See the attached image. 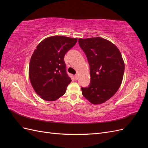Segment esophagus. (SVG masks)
I'll return each mask as SVG.
<instances>
[{
    "instance_id": "esophagus-1",
    "label": "esophagus",
    "mask_w": 148,
    "mask_h": 148,
    "mask_svg": "<svg viewBox=\"0 0 148 148\" xmlns=\"http://www.w3.org/2000/svg\"><path fill=\"white\" fill-rule=\"evenodd\" d=\"M75 79L76 80H77V79H78V75H75Z\"/></svg>"
}]
</instances>
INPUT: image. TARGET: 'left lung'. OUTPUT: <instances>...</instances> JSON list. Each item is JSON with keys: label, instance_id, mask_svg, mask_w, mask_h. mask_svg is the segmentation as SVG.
Here are the masks:
<instances>
[{"label": "left lung", "instance_id": "obj_1", "mask_svg": "<svg viewBox=\"0 0 148 148\" xmlns=\"http://www.w3.org/2000/svg\"><path fill=\"white\" fill-rule=\"evenodd\" d=\"M90 70L89 86L82 87L83 96L93 104L105 102L112 97L123 79L125 64L119 49L109 41L96 37L78 39Z\"/></svg>", "mask_w": 148, "mask_h": 148}]
</instances>
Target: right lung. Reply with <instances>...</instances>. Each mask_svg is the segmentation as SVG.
<instances>
[{"instance_id": "add662e5", "label": "right lung", "mask_w": 148, "mask_h": 148, "mask_svg": "<svg viewBox=\"0 0 148 148\" xmlns=\"http://www.w3.org/2000/svg\"><path fill=\"white\" fill-rule=\"evenodd\" d=\"M77 38L54 36L40 42L31 56L29 77L35 92L42 99L56 101L63 96L71 79L66 73L65 53Z\"/></svg>"}]
</instances>
